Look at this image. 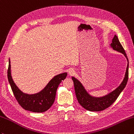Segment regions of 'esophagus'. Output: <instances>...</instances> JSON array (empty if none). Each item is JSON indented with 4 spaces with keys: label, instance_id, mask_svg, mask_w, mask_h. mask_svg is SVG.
<instances>
[{
    "label": "esophagus",
    "instance_id": "1",
    "mask_svg": "<svg viewBox=\"0 0 134 134\" xmlns=\"http://www.w3.org/2000/svg\"><path fill=\"white\" fill-rule=\"evenodd\" d=\"M74 74H75L74 70H73V69H70L69 70V75L71 76V75H74Z\"/></svg>",
    "mask_w": 134,
    "mask_h": 134
}]
</instances>
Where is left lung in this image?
I'll list each match as a JSON object with an SVG mask.
<instances>
[{
  "mask_svg": "<svg viewBox=\"0 0 134 134\" xmlns=\"http://www.w3.org/2000/svg\"><path fill=\"white\" fill-rule=\"evenodd\" d=\"M110 46L114 51L120 52V53L124 54L125 57H126L128 62L126 72H125L124 80L121 83V84L118 86L116 90L107 94V95L100 97V98H96V97L91 96L88 93V92L86 91L85 88L83 87L82 83L79 81L74 77H72V80L73 82H74L75 95L78 102L83 108L88 111H102L110 106L116 101L120 94L121 93L127 85L128 79L129 62H128V59L124 49L116 35H114V38L112 39V42L110 44Z\"/></svg>",
  "mask_w": 134,
  "mask_h": 134,
  "instance_id": "8db88e82",
  "label": "left lung"
}]
</instances>
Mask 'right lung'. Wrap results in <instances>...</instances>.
Segmentation results:
<instances>
[{
  "mask_svg": "<svg viewBox=\"0 0 134 134\" xmlns=\"http://www.w3.org/2000/svg\"><path fill=\"white\" fill-rule=\"evenodd\" d=\"M11 65L9 61L7 78L13 94L18 103L26 110L35 113H42L50 109L54 102L57 89L62 81L67 77V73L57 75L49 81L43 90L39 92L29 95L21 91L13 81L11 75Z\"/></svg>",
  "mask_w": 134,
  "mask_h": 134,
  "instance_id": "right-lung-1",
  "label": "right lung"
}]
</instances>
